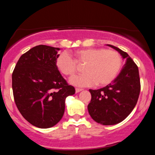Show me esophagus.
I'll return each instance as SVG.
<instances>
[{"label":"esophagus","instance_id":"esophagus-1","mask_svg":"<svg viewBox=\"0 0 155 155\" xmlns=\"http://www.w3.org/2000/svg\"><path fill=\"white\" fill-rule=\"evenodd\" d=\"M82 90H83V89H80V88H76L75 89V92H76V93H79V92L82 91Z\"/></svg>","mask_w":155,"mask_h":155}]
</instances>
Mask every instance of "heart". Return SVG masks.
I'll return each instance as SVG.
<instances>
[{"instance_id": "b5f03b06", "label": "heart", "mask_w": 155, "mask_h": 155, "mask_svg": "<svg viewBox=\"0 0 155 155\" xmlns=\"http://www.w3.org/2000/svg\"><path fill=\"white\" fill-rule=\"evenodd\" d=\"M74 56L75 61L68 53H61L56 59V65L61 73L72 77L77 72V63L86 65L85 74L70 80V84L76 87H92L96 84L99 86L108 85L114 81L121 68V56L115 50L87 48L75 51Z\"/></svg>"}]
</instances>
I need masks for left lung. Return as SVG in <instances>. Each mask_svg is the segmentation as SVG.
<instances>
[{"instance_id": "1", "label": "left lung", "mask_w": 155, "mask_h": 155, "mask_svg": "<svg viewBox=\"0 0 155 155\" xmlns=\"http://www.w3.org/2000/svg\"><path fill=\"white\" fill-rule=\"evenodd\" d=\"M107 46L120 53L125 59L124 66L111 84L99 90H90L91 101L87 108L96 122L114 125L127 118L136 106L140 93V79L137 65L129 55L118 47Z\"/></svg>"}]
</instances>
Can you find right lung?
<instances>
[{"label":"right lung","mask_w":155,"mask_h":155,"mask_svg":"<svg viewBox=\"0 0 155 155\" xmlns=\"http://www.w3.org/2000/svg\"><path fill=\"white\" fill-rule=\"evenodd\" d=\"M59 48L38 45L21 56L12 74L15 102L24 118L38 128L62 119L65 99L75 93L56 68Z\"/></svg>","instance_id":"obj_1"}]
</instances>
